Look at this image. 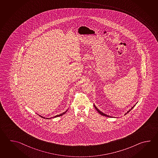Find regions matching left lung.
Wrapping results in <instances>:
<instances>
[{
  "label": "left lung",
  "mask_w": 158,
  "mask_h": 158,
  "mask_svg": "<svg viewBox=\"0 0 158 158\" xmlns=\"http://www.w3.org/2000/svg\"><path fill=\"white\" fill-rule=\"evenodd\" d=\"M94 107H95V109H96L97 111H98V113H99V114H100L101 115H103V116H107V117H110V118H113V116H109V115H106V114H104V113H102V112H101V111H100V110H99L97 108L96 106L94 105ZM135 106V105H134L132 107V108H131V109L129 110V111H128V112L127 113H126V114L125 115H126L127 113H129V111L131 110H132V109Z\"/></svg>",
  "instance_id": "1"
}]
</instances>
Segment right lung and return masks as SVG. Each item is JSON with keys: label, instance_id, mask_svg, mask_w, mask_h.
Returning a JSON list of instances; mask_svg holds the SVG:
<instances>
[{"label": "right lung", "instance_id": "add662e5", "mask_svg": "<svg viewBox=\"0 0 158 158\" xmlns=\"http://www.w3.org/2000/svg\"><path fill=\"white\" fill-rule=\"evenodd\" d=\"M67 111H68V110L66 111H64V113H62V114H60V115H56V116H53V117H52V118H44V117H43V116H40V115H39V116H40V117H42V118H44V119H51V118H56V117H58V116H62V115H64V114L65 113H66L67 112Z\"/></svg>", "mask_w": 158, "mask_h": 158}]
</instances>
